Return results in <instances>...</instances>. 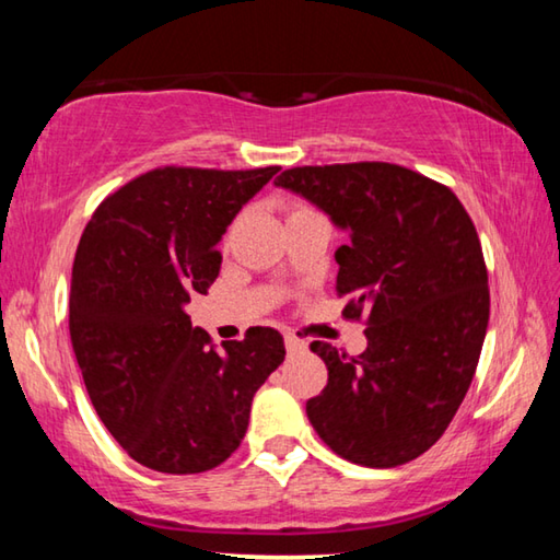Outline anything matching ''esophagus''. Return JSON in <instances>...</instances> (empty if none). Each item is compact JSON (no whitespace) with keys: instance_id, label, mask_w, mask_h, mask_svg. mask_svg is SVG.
<instances>
[{"instance_id":"esophagus-1","label":"esophagus","mask_w":560,"mask_h":560,"mask_svg":"<svg viewBox=\"0 0 560 560\" xmlns=\"http://www.w3.org/2000/svg\"><path fill=\"white\" fill-rule=\"evenodd\" d=\"M283 346H287V350L289 353H299V350H303L306 348V343H303L301 338H296V336H291V334H287L283 336Z\"/></svg>"}]
</instances>
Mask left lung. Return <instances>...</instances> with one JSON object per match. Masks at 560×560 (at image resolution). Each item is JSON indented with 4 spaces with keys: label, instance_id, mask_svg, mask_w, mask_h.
Instances as JSON below:
<instances>
[{
    "label": "left lung",
    "instance_id": "8db88e82",
    "mask_svg": "<svg viewBox=\"0 0 560 560\" xmlns=\"http://www.w3.org/2000/svg\"><path fill=\"white\" fill-rule=\"evenodd\" d=\"M273 185L348 232L336 289L343 316L368 326L355 358L311 343L328 368L311 424L353 464L412 462L450 428L485 346L489 279L471 217L447 185L393 163L291 167Z\"/></svg>",
    "mask_w": 560,
    "mask_h": 560
}]
</instances>
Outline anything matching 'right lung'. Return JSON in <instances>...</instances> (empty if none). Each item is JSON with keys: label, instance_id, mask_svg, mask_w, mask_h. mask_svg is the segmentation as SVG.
Returning <instances> with one entry per match:
<instances>
[{"label": "right lung", "instance_id": "obj_1", "mask_svg": "<svg viewBox=\"0 0 560 560\" xmlns=\"http://www.w3.org/2000/svg\"><path fill=\"white\" fill-rule=\"evenodd\" d=\"M277 165L155 167L108 195L75 249L69 330L93 407L132 459L165 474L220 467L252 397L287 355L273 328L222 348L185 314L220 277L217 242Z\"/></svg>", "mask_w": 560, "mask_h": 560}]
</instances>
